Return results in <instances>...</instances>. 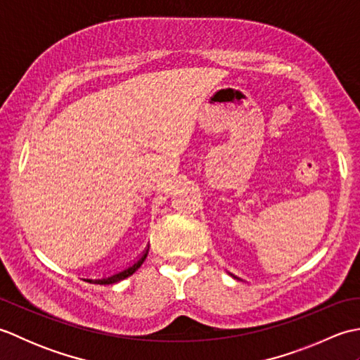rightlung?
<instances>
[{
    "instance_id": "1",
    "label": "right lung",
    "mask_w": 360,
    "mask_h": 360,
    "mask_svg": "<svg viewBox=\"0 0 360 360\" xmlns=\"http://www.w3.org/2000/svg\"><path fill=\"white\" fill-rule=\"evenodd\" d=\"M147 254H148V249L143 252V255H142L139 259H137V262H136L133 266L127 267L125 271H122V272H119V274H114V275H111V277H108V278H102V280H88V281H89V283H91V281L97 283V285H111V283H117V281H120V280H124V278L129 277V275H133L137 269H139L141 264L145 262V258H147Z\"/></svg>"
}]
</instances>
